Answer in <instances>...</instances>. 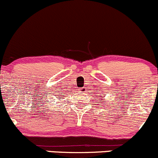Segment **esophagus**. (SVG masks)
<instances>
[{
	"label": "esophagus",
	"mask_w": 158,
	"mask_h": 158,
	"mask_svg": "<svg viewBox=\"0 0 158 158\" xmlns=\"http://www.w3.org/2000/svg\"><path fill=\"white\" fill-rule=\"evenodd\" d=\"M80 91H81V92H82V93H85V92H86V88H85V87L81 88Z\"/></svg>",
	"instance_id": "1"
}]
</instances>
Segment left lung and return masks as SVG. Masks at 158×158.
<instances>
[{
	"label": "left lung",
	"instance_id": "8db88e82",
	"mask_svg": "<svg viewBox=\"0 0 158 158\" xmlns=\"http://www.w3.org/2000/svg\"><path fill=\"white\" fill-rule=\"evenodd\" d=\"M100 99H101V98H100Z\"/></svg>",
	"mask_w": 158,
	"mask_h": 158
}]
</instances>
